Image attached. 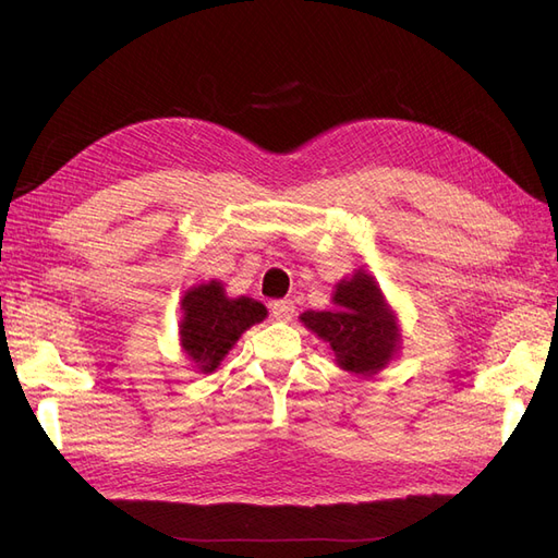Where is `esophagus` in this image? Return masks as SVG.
<instances>
[{"label": "esophagus", "mask_w": 558, "mask_h": 558, "mask_svg": "<svg viewBox=\"0 0 558 558\" xmlns=\"http://www.w3.org/2000/svg\"><path fill=\"white\" fill-rule=\"evenodd\" d=\"M269 310H272V316L277 320H291L295 316L293 300H275L272 307H269Z\"/></svg>", "instance_id": "1"}]
</instances>
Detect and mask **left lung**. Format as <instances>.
<instances>
[{"mask_svg":"<svg viewBox=\"0 0 558 558\" xmlns=\"http://www.w3.org/2000/svg\"><path fill=\"white\" fill-rule=\"evenodd\" d=\"M300 320L332 349L337 365L359 377L377 375L400 349L398 316L365 269L335 283L330 312L310 310Z\"/></svg>","mask_w":558,"mask_h":558,"instance_id":"8db88e82","label":"left lung"}]
</instances>
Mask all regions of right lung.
Masks as SVG:
<instances>
[{"mask_svg": "<svg viewBox=\"0 0 558 558\" xmlns=\"http://www.w3.org/2000/svg\"><path fill=\"white\" fill-rule=\"evenodd\" d=\"M267 318L263 302L240 295L228 298L226 286L211 279L197 283L181 298L179 344L202 375H211L238 344L242 332Z\"/></svg>", "mask_w": 558, "mask_h": 558, "instance_id": "add662e5", "label": "right lung"}]
</instances>
